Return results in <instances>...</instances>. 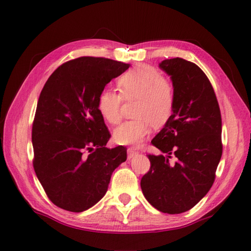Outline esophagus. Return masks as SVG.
Returning <instances> with one entry per match:
<instances>
[{
	"mask_svg": "<svg viewBox=\"0 0 251 251\" xmlns=\"http://www.w3.org/2000/svg\"><path fill=\"white\" fill-rule=\"evenodd\" d=\"M136 153H137V151L135 150L134 148H128V149H127V154H128V158H131L132 156L135 155Z\"/></svg>",
	"mask_w": 251,
	"mask_h": 251,
	"instance_id": "esophagus-1",
	"label": "esophagus"
}]
</instances>
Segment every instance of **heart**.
<instances>
[{
    "label": "heart",
    "mask_w": 251,
    "mask_h": 251,
    "mask_svg": "<svg viewBox=\"0 0 251 251\" xmlns=\"http://www.w3.org/2000/svg\"><path fill=\"white\" fill-rule=\"evenodd\" d=\"M121 95L113 89H104L98 96V110L112 125L122 120V102L135 100V120L127 121L114 131V140L120 145L137 146L150 134L152 124L156 128L166 125L174 113L175 88L157 68L139 65L119 78ZM123 98L122 99L121 97Z\"/></svg>",
    "instance_id": "obj_1"
}]
</instances>
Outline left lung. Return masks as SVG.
Segmentation results:
<instances>
[{"label": "left lung", "mask_w": 251, "mask_h": 251, "mask_svg": "<svg viewBox=\"0 0 251 251\" xmlns=\"http://www.w3.org/2000/svg\"><path fill=\"white\" fill-rule=\"evenodd\" d=\"M159 68L173 81L175 108L151 141L167 155L149 154L151 167L140 185L154 208L175 215L193 208L214 184L222 155V122L215 90L199 66L177 57L163 60Z\"/></svg>", "instance_id": "obj_1"}]
</instances>
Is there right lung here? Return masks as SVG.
<instances>
[{"label":"right lung","instance_id":"right-lung-1","mask_svg":"<svg viewBox=\"0 0 251 251\" xmlns=\"http://www.w3.org/2000/svg\"><path fill=\"white\" fill-rule=\"evenodd\" d=\"M129 66L79 57L58 67L42 89L32 125L33 167L46 195L62 209L81 212L94 206L126 161V148H105L111 135L98 96Z\"/></svg>","mask_w":251,"mask_h":251}]
</instances>
